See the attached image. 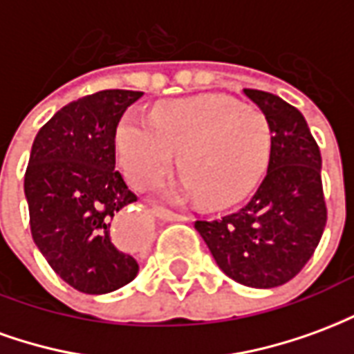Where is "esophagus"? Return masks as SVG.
<instances>
[{
    "label": "esophagus",
    "instance_id": "34e87169",
    "mask_svg": "<svg viewBox=\"0 0 354 354\" xmlns=\"http://www.w3.org/2000/svg\"><path fill=\"white\" fill-rule=\"evenodd\" d=\"M153 216L157 220H162V222H185L187 218L182 214H176V212H170L167 208H155Z\"/></svg>",
    "mask_w": 354,
    "mask_h": 354
}]
</instances>
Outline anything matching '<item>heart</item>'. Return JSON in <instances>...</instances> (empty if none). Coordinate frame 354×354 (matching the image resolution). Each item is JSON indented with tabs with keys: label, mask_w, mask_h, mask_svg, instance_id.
Masks as SVG:
<instances>
[{
	"label": "heart",
	"mask_w": 354,
	"mask_h": 354,
	"mask_svg": "<svg viewBox=\"0 0 354 354\" xmlns=\"http://www.w3.org/2000/svg\"><path fill=\"white\" fill-rule=\"evenodd\" d=\"M115 153L131 184L161 182L178 153L184 174L170 199L227 207L250 192L269 161L271 127L260 109L220 94L157 104L149 119L127 113L115 129Z\"/></svg>",
	"instance_id": "obj_1"
}]
</instances>
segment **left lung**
I'll use <instances>...</instances> for the list:
<instances>
[{
    "label": "left lung",
    "instance_id": "1",
    "mask_svg": "<svg viewBox=\"0 0 354 354\" xmlns=\"http://www.w3.org/2000/svg\"><path fill=\"white\" fill-rule=\"evenodd\" d=\"M271 127L267 174L250 201L195 230L218 267L250 288H274L311 260L326 225L322 159L305 117L288 102L263 91H243Z\"/></svg>",
    "mask_w": 354,
    "mask_h": 354
}]
</instances>
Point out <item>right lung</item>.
I'll return each instance as SVG.
<instances>
[{"label":"right lung","instance_id":"add662e5","mask_svg":"<svg viewBox=\"0 0 354 354\" xmlns=\"http://www.w3.org/2000/svg\"><path fill=\"white\" fill-rule=\"evenodd\" d=\"M138 91H100L58 109L37 132L24 195L35 246L53 271L83 294H109L138 274L111 233L136 201L115 170V129Z\"/></svg>","mask_w":354,"mask_h":354}]
</instances>
